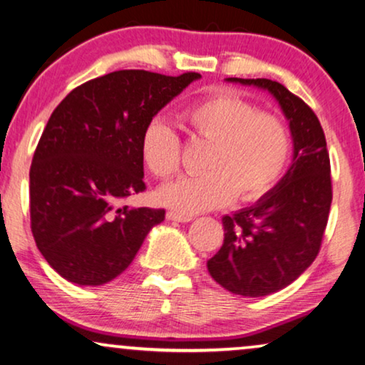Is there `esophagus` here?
<instances>
[{"label": "esophagus", "mask_w": 365, "mask_h": 365, "mask_svg": "<svg viewBox=\"0 0 365 365\" xmlns=\"http://www.w3.org/2000/svg\"><path fill=\"white\" fill-rule=\"evenodd\" d=\"M167 219H170V221H177V222H190V221H193L192 216H188V214L177 212V211H169V212H167Z\"/></svg>", "instance_id": "34e87169"}]
</instances>
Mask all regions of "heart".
Wrapping results in <instances>:
<instances>
[{"label": "heart", "instance_id": "b5f03b06", "mask_svg": "<svg viewBox=\"0 0 365 365\" xmlns=\"http://www.w3.org/2000/svg\"><path fill=\"white\" fill-rule=\"evenodd\" d=\"M190 136L211 143L205 173L187 175L160 188L159 200L182 214L211 211L237 198L250 201L268 193L291 155V133L284 120L232 94H214L178 113ZM141 159L159 178L180 167L182 143L164 120L154 118L143 131Z\"/></svg>", "mask_w": 365, "mask_h": 365}]
</instances>
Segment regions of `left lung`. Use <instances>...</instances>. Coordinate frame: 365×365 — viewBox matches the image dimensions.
<instances>
[{"label":"left lung","mask_w":365,"mask_h":365,"mask_svg":"<svg viewBox=\"0 0 365 365\" xmlns=\"http://www.w3.org/2000/svg\"><path fill=\"white\" fill-rule=\"evenodd\" d=\"M225 81L268 91L294 143L286 175L253 206L222 217L224 244L207 259L217 284L237 296L262 297L296 281L320 252L333 198L329 155L314 110L284 86L264 78Z\"/></svg>","instance_id":"obj_1"}]
</instances>
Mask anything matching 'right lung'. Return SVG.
Returning a JSON list of instances; mask_svg holds the SVG:
<instances>
[{"label":"right lung","instance_id":"1","mask_svg":"<svg viewBox=\"0 0 365 365\" xmlns=\"http://www.w3.org/2000/svg\"><path fill=\"white\" fill-rule=\"evenodd\" d=\"M198 73L121 69L78 86L40 136L31 165V229L58 274L102 286L131 264L164 210L130 207L146 190L141 136Z\"/></svg>","mask_w":365,"mask_h":365}]
</instances>
